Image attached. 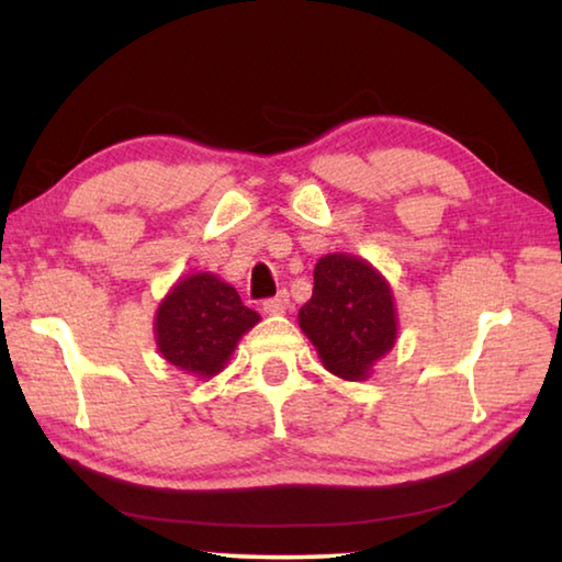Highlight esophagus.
<instances>
[{
  "instance_id": "esophagus-1",
  "label": "esophagus",
  "mask_w": 562,
  "mask_h": 562,
  "mask_svg": "<svg viewBox=\"0 0 562 562\" xmlns=\"http://www.w3.org/2000/svg\"><path fill=\"white\" fill-rule=\"evenodd\" d=\"M288 307H290L288 292H280V294H274V297L262 302V310L268 312V315H282V312L288 310Z\"/></svg>"
}]
</instances>
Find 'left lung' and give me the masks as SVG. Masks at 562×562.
Segmentation results:
<instances>
[{
    "instance_id": "obj_1",
    "label": "left lung",
    "mask_w": 562,
    "mask_h": 562,
    "mask_svg": "<svg viewBox=\"0 0 562 562\" xmlns=\"http://www.w3.org/2000/svg\"><path fill=\"white\" fill-rule=\"evenodd\" d=\"M297 319L327 372L347 382L367 379L396 341L392 288L367 260L347 252L317 262L315 290Z\"/></svg>"
}]
</instances>
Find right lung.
Wrapping results in <instances>:
<instances>
[{
	"instance_id": "obj_1",
	"label": "right lung",
	"mask_w": 562,
	"mask_h": 562,
	"mask_svg": "<svg viewBox=\"0 0 562 562\" xmlns=\"http://www.w3.org/2000/svg\"><path fill=\"white\" fill-rule=\"evenodd\" d=\"M258 322V312L245 307L235 288L213 272H195L178 280L158 304L156 345L180 372L211 379Z\"/></svg>"
}]
</instances>
